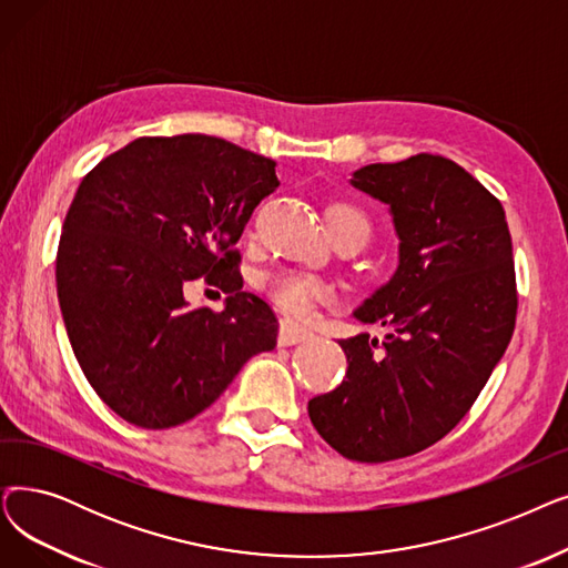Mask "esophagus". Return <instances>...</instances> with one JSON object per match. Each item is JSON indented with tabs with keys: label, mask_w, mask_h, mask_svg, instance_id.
Listing matches in <instances>:
<instances>
[{
	"label": "esophagus",
	"mask_w": 568,
	"mask_h": 568,
	"mask_svg": "<svg viewBox=\"0 0 568 568\" xmlns=\"http://www.w3.org/2000/svg\"><path fill=\"white\" fill-rule=\"evenodd\" d=\"M313 338V332L300 323H294V320L285 317L281 320V332H278V345H297L302 341Z\"/></svg>",
	"instance_id": "obj_1"
}]
</instances>
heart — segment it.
<instances>
[{
	"instance_id": "heart-1",
	"label": "heart",
	"mask_w": 568,
	"mask_h": 568,
	"mask_svg": "<svg viewBox=\"0 0 568 568\" xmlns=\"http://www.w3.org/2000/svg\"><path fill=\"white\" fill-rule=\"evenodd\" d=\"M327 220L332 227L355 225L364 232V236H368V230H372L368 217L355 206H332ZM260 287L271 302L290 315H308L317 302H325L332 297V285L327 281L292 268L266 271V274L260 276Z\"/></svg>"
}]
</instances>
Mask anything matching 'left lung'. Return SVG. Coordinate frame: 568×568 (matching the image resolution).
<instances>
[{
  "mask_svg": "<svg viewBox=\"0 0 568 568\" xmlns=\"http://www.w3.org/2000/svg\"><path fill=\"white\" fill-rule=\"evenodd\" d=\"M351 185L389 209L399 264L353 311L383 338L338 341L348 374L308 415L336 453L374 464L429 448L474 406L510 343L517 292L504 206L453 160L366 164Z\"/></svg>",
  "mask_w": 568,
  "mask_h": 568,
  "instance_id": "8db88e82",
  "label": "left lung"
}]
</instances>
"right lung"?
Wrapping results in <instances>:
<instances>
[{"label": "right lung", "mask_w": 568, "mask_h": 568, "mask_svg": "<svg viewBox=\"0 0 568 568\" xmlns=\"http://www.w3.org/2000/svg\"><path fill=\"white\" fill-rule=\"evenodd\" d=\"M276 187L274 160L206 134L134 139L81 181L58 300L88 383L122 420L183 425L274 351L278 320L241 290L234 243ZM196 277L231 294L223 312L189 308L182 287Z\"/></svg>", "instance_id": "1"}]
</instances>
